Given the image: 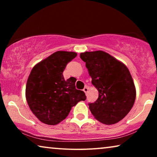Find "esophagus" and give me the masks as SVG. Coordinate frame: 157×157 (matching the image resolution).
I'll use <instances>...</instances> for the list:
<instances>
[{
    "mask_svg": "<svg viewBox=\"0 0 157 157\" xmlns=\"http://www.w3.org/2000/svg\"><path fill=\"white\" fill-rule=\"evenodd\" d=\"M83 91H84L85 94H86V93L88 92V91H89V88L87 86H85L84 88V89H83Z\"/></svg>",
    "mask_w": 157,
    "mask_h": 157,
    "instance_id": "34e87169",
    "label": "esophagus"
}]
</instances>
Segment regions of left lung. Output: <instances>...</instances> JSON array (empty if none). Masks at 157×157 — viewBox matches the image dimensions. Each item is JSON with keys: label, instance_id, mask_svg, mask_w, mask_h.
<instances>
[{"label": "left lung", "instance_id": "obj_1", "mask_svg": "<svg viewBox=\"0 0 157 157\" xmlns=\"http://www.w3.org/2000/svg\"><path fill=\"white\" fill-rule=\"evenodd\" d=\"M80 58L86 62L92 84L99 93L97 100L89 104L91 113L104 124L118 123L129 112L136 99L128 68L102 50L82 52Z\"/></svg>", "mask_w": 157, "mask_h": 157}]
</instances>
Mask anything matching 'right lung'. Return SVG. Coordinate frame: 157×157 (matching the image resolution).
Masks as SVG:
<instances>
[{
    "label": "right lung",
    "instance_id": "1",
    "mask_svg": "<svg viewBox=\"0 0 157 157\" xmlns=\"http://www.w3.org/2000/svg\"><path fill=\"white\" fill-rule=\"evenodd\" d=\"M77 56L74 52L57 51L32 69L25 88L30 110L42 123L55 125L68 116L71 108L86 100L84 91L75 89L76 79L65 80L67 63Z\"/></svg>",
    "mask_w": 157,
    "mask_h": 157
}]
</instances>
